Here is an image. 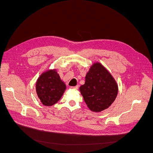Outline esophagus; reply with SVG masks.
Instances as JSON below:
<instances>
[{
    "label": "esophagus",
    "instance_id": "34e87169",
    "mask_svg": "<svg viewBox=\"0 0 153 153\" xmlns=\"http://www.w3.org/2000/svg\"><path fill=\"white\" fill-rule=\"evenodd\" d=\"M71 88H72V89H79V85L71 87Z\"/></svg>",
    "mask_w": 153,
    "mask_h": 153
}]
</instances>
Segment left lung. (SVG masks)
<instances>
[{"instance_id":"8db88e82","label":"left lung","mask_w":153,"mask_h":153,"mask_svg":"<svg viewBox=\"0 0 153 153\" xmlns=\"http://www.w3.org/2000/svg\"><path fill=\"white\" fill-rule=\"evenodd\" d=\"M80 91L87 107L99 112L108 108L118 94V85L110 72L100 63H95L85 76Z\"/></svg>"}]
</instances>
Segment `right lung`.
Wrapping results in <instances>:
<instances>
[{"instance_id": "obj_1", "label": "right lung", "mask_w": 153, "mask_h": 153, "mask_svg": "<svg viewBox=\"0 0 153 153\" xmlns=\"http://www.w3.org/2000/svg\"><path fill=\"white\" fill-rule=\"evenodd\" d=\"M66 89L56 70L48 71L40 76L36 84L39 99L45 106H51L61 98Z\"/></svg>"}]
</instances>
